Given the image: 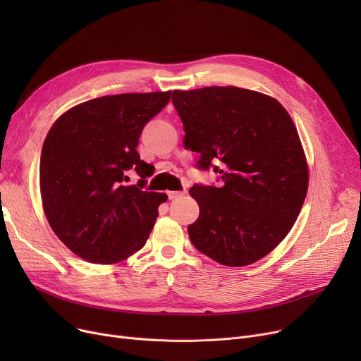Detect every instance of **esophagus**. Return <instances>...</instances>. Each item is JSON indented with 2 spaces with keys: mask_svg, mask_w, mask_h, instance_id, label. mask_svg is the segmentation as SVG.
<instances>
[{
  "mask_svg": "<svg viewBox=\"0 0 361 361\" xmlns=\"http://www.w3.org/2000/svg\"><path fill=\"white\" fill-rule=\"evenodd\" d=\"M185 195V190H181V192H168V197L171 199V200H174V199H178V197H181V196H184Z\"/></svg>",
  "mask_w": 361,
  "mask_h": 361,
  "instance_id": "34e87169",
  "label": "esophagus"
}]
</instances>
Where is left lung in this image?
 Wrapping results in <instances>:
<instances>
[{
	"mask_svg": "<svg viewBox=\"0 0 361 361\" xmlns=\"http://www.w3.org/2000/svg\"><path fill=\"white\" fill-rule=\"evenodd\" d=\"M184 145L212 164L222 187L193 185L195 247L225 267H245L287 237L305 203L309 165L298 131L275 98L237 86L174 90Z\"/></svg>",
	"mask_w": 361,
	"mask_h": 361,
	"instance_id": "left-lung-1",
	"label": "left lung"
}]
</instances>
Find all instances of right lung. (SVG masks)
Returning <instances> with one entry per match:
<instances>
[{
  "instance_id": "add662e5",
  "label": "right lung",
  "mask_w": 361,
  "mask_h": 361,
  "mask_svg": "<svg viewBox=\"0 0 361 361\" xmlns=\"http://www.w3.org/2000/svg\"><path fill=\"white\" fill-rule=\"evenodd\" d=\"M169 98L171 90L109 94L70 108L49 128L39 165L42 207L74 255L114 264L146 244L168 196L142 190L145 180L124 181L130 169L142 178L152 174L136 147Z\"/></svg>"
}]
</instances>
